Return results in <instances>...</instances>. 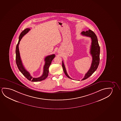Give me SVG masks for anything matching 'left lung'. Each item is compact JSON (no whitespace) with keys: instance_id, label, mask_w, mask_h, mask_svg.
Here are the masks:
<instances>
[{"instance_id":"1","label":"left lung","mask_w":121,"mask_h":121,"mask_svg":"<svg viewBox=\"0 0 121 121\" xmlns=\"http://www.w3.org/2000/svg\"><path fill=\"white\" fill-rule=\"evenodd\" d=\"M81 34L84 36L90 37L91 39V44L90 52L92 57V61L91 66L89 70H88L87 72L85 74L84 78L82 80H84L87 79L88 78L91 76L98 68L100 61V47L98 43V39L96 35L91 30H89L86 31V32L83 31L82 32ZM62 62V67L65 74L69 78L72 79L71 77H69L68 74L67 73V71L63 61Z\"/></svg>"}]
</instances>
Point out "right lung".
I'll return each instance as SVG.
<instances>
[{
    "mask_svg": "<svg viewBox=\"0 0 121 121\" xmlns=\"http://www.w3.org/2000/svg\"><path fill=\"white\" fill-rule=\"evenodd\" d=\"M30 30V28H26L23 30L22 32H21L20 35H19V41L18 44L17 45L16 48V64L17 65L18 68L19 69V71L21 73L23 74V75L25 77H26V79H28L29 80L31 81L32 82H39L41 81H42L46 79V78L48 77V73H49V68L50 65H51L52 61L53 60V59L55 57V55L54 54H52L50 55L46 56L44 61H45V64L44 65V68H43V73L42 75L40 77L38 78H33L30 74V73L26 70L24 67L23 66V64L21 60L20 54H19V42L21 40L22 37L26 35L27 33H28L29 31Z\"/></svg>",
    "mask_w": 121,
    "mask_h": 121,
    "instance_id": "1",
    "label": "right lung"
}]
</instances>
